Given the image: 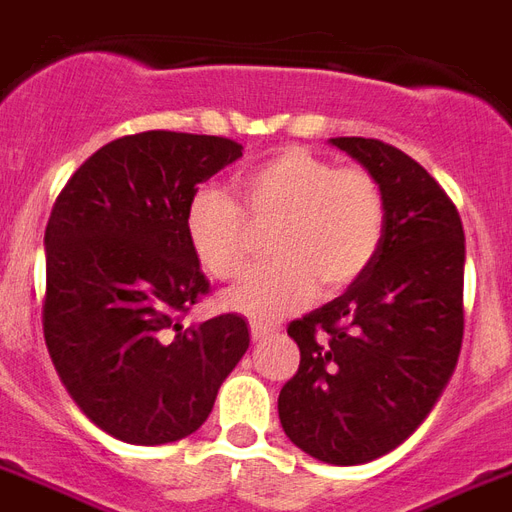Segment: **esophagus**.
<instances>
[{
    "instance_id": "34e87169",
    "label": "esophagus",
    "mask_w": 512,
    "mask_h": 512,
    "mask_svg": "<svg viewBox=\"0 0 512 512\" xmlns=\"http://www.w3.org/2000/svg\"><path fill=\"white\" fill-rule=\"evenodd\" d=\"M249 333H252V341H263V338L273 335V327L260 325V322H252V325H249Z\"/></svg>"
}]
</instances>
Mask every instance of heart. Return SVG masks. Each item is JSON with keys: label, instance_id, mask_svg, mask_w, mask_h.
Masks as SVG:
<instances>
[{"label": "heart", "instance_id": "b5f03b06", "mask_svg": "<svg viewBox=\"0 0 512 512\" xmlns=\"http://www.w3.org/2000/svg\"><path fill=\"white\" fill-rule=\"evenodd\" d=\"M241 205L217 187L195 190L185 212L187 244L214 279H236L255 252V228H271V263L222 292V306L249 319H279L314 290L338 292L365 273L386 225V198L365 169H335L290 147L236 182Z\"/></svg>", "mask_w": 512, "mask_h": 512}]
</instances>
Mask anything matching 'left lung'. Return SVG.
Returning a JSON list of instances; mask_svg holds the SVG:
<instances>
[{
  "label": "left lung",
  "instance_id": "8db88e82",
  "mask_svg": "<svg viewBox=\"0 0 512 512\" xmlns=\"http://www.w3.org/2000/svg\"><path fill=\"white\" fill-rule=\"evenodd\" d=\"M378 179L384 239L373 263L287 333L298 373L279 392L287 438L351 467L395 451L454 376L464 333V230L443 187L392 144L330 139Z\"/></svg>",
  "mask_w": 512,
  "mask_h": 512
}]
</instances>
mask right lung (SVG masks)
Returning <instances> with one entry per match:
<instances>
[{"mask_svg": "<svg viewBox=\"0 0 512 512\" xmlns=\"http://www.w3.org/2000/svg\"><path fill=\"white\" fill-rule=\"evenodd\" d=\"M241 150L225 136H123L74 171L50 212L42 306L50 360L77 408L123 443L193 435L249 349L239 314L182 325L209 292L187 244V204Z\"/></svg>", "mask_w": 512, "mask_h": 512, "instance_id": "add662e5", "label": "right lung"}]
</instances>
